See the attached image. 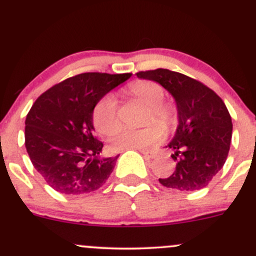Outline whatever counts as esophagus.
Returning <instances> with one entry per match:
<instances>
[{"label":"esophagus","instance_id":"34e87169","mask_svg":"<svg viewBox=\"0 0 256 256\" xmlns=\"http://www.w3.org/2000/svg\"><path fill=\"white\" fill-rule=\"evenodd\" d=\"M140 152L142 153V154L146 158H148V160H153V158L157 157V153L156 152H152V150H140Z\"/></svg>","mask_w":256,"mask_h":256}]
</instances>
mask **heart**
<instances>
[{
  "label": "heart",
  "mask_w": 256,
  "mask_h": 256,
  "mask_svg": "<svg viewBox=\"0 0 256 256\" xmlns=\"http://www.w3.org/2000/svg\"><path fill=\"white\" fill-rule=\"evenodd\" d=\"M128 93L148 106L147 122L157 121L164 128H172L176 122V112L170 104L163 103V87L152 80H137L128 86ZM93 124L103 135H112L119 128L118 102L112 96H104L93 109ZM163 137V128L157 124H150L140 130L121 128L110 138L114 150L146 148Z\"/></svg>",
  "instance_id": "heart-1"
}]
</instances>
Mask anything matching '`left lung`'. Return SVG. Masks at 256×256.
<instances>
[{
	"label": "left lung",
	"mask_w": 256,
	"mask_h": 256,
	"mask_svg": "<svg viewBox=\"0 0 256 256\" xmlns=\"http://www.w3.org/2000/svg\"><path fill=\"white\" fill-rule=\"evenodd\" d=\"M136 74L160 83L176 99L179 124L166 147L173 150L176 166L160 182L179 192L207 186L226 163L232 141L233 124L226 104L205 84L179 72L157 68Z\"/></svg>",
	"instance_id": "1"
}]
</instances>
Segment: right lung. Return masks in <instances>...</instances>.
Here are the masks:
<instances>
[{"instance_id": "right-lung-1", "label": "right lung", "mask_w": 256, "mask_h": 256, "mask_svg": "<svg viewBox=\"0 0 256 256\" xmlns=\"http://www.w3.org/2000/svg\"><path fill=\"white\" fill-rule=\"evenodd\" d=\"M131 77L87 72L42 93L26 119V148L38 173L64 195L92 192L104 185L116 157L100 158L103 144L94 137L96 104Z\"/></svg>"}]
</instances>
